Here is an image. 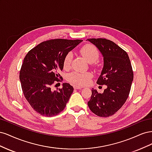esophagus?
Masks as SVG:
<instances>
[{"mask_svg":"<svg viewBox=\"0 0 152 152\" xmlns=\"http://www.w3.org/2000/svg\"><path fill=\"white\" fill-rule=\"evenodd\" d=\"M74 88L75 89H80L83 88V86H74Z\"/></svg>","mask_w":152,"mask_h":152,"instance_id":"esophagus-1","label":"esophagus"}]
</instances>
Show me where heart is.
I'll use <instances>...</instances> for the list:
<instances>
[{"mask_svg": "<svg viewBox=\"0 0 152 152\" xmlns=\"http://www.w3.org/2000/svg\"><path fill=\"white\" fill-rule=\"evenodd\" d=\"M80 52L86 60L89 63H94L99 58V51L97 48L92 44H86L82 47ZM73 55L72 53H67L63 59V67L65 69L70 68ZM92 77L91 72H73L67 75L68 81L76 85L83 86L87 84Z\"/></svg>", "mask_w": 152, "mask_h": 152, "instance_id": "heart-1", "label": "heart"}]
</instances>
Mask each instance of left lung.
Listing matches in <instances>:
<instances>
[{"mask_svg":"<svg viewBox=\"0 0 152 152\" xmlns=\"http://www.w3.org/2000/svg\"><path fill=\"white\" fill-rule=\"evenodd\" d=\"M87 40L98 48L103 56V68L96 82L107 86L102 94L92 89L87 104L96 115L112 116L126 103L130 93L134 76L130 59L125 50L111 40L103 38Z\"/></svg>","mask_w":152,"mask_h":152,"instance_id":"8db88e82","label":"left lung"}]
</instances>
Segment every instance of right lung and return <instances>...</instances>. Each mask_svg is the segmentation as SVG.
<instances>
[{
  "instance_id": "right-lung-1",
  "label": "right lung",
  "mask_w": 152,
  "mask_h": 152,
  "mask_svg": "<svg viewBox=\"0 0 152 152\" xmlns=\"http://www.w3.org/2000/svg\"><path fill=\"white\" fill-rule=\"evenodd\" d=\"M82 41L48 40L25 56L20 72L22 91L31 108L41 115L55 116L65 109L73 87L68 83H64L62 88L56 91H53L52 87L63 80L59 72L63 68L65 55Z\"/></svg>"
}]
</instances>
